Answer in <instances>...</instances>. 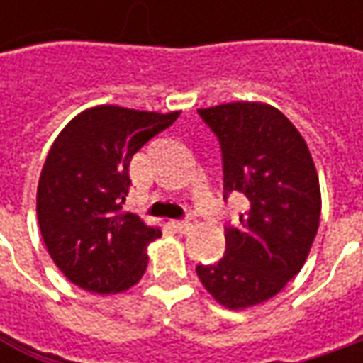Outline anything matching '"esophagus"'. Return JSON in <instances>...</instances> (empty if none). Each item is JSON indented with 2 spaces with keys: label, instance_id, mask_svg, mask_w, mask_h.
<instances>
[{
  "label": "esophagus",
  "instance_id": "1",
  "mask_svg": "<svg viewBox=\"0 0 363 363\" xmlns=\"http://www.w3.org/2000/svg\"><path fill=\"white\" fill-rule=\"evenodd\" d=\"M175 228L179 232H189L194 228V218L188 216V218H182V220H177L175 222Z\"/></svg>",
  "mask_w": 363,
  "mask_h": 363
}]
</instances>
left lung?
Listing matches in <instances>:
<instances>
[{"label":"left lung","instance_id":"left-lung-1","mask_svg":"<svg viewBox=\"0 0 363 363\" xmlns=\"http://www.w3.org/2000/svg\"><path fill=\"white\" fill-rule=\"evenodd\" d=\"M222 151L224 202L242 194L248 210L226 224V250L196 272L228 309L274 297L301 271L319 228L321 194L311 153L293 123L262 103L200 108Z\"/></svg>","mask_w":363,"mask_h":363}]
</instances>
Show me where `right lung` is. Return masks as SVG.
Wrapping results in <instances>:
<instances>
[{"label": "right lung", "instance_id": "obj_1", "mask_svg": "<svg viewBox=\"0 0 363 363\" xmlns=\"http://www.w3.org/2000/svg\"><path fill=\"white\" fill-rule=\"evenodd\" d=\"M179 113L94 106L70 121L48 151L38 184V222L64 277L91 293H119L143 277L160 228L125 212L129 163Z\"/></svg>", "mask_w": 363, "mask_h": 363}]
</instances>
